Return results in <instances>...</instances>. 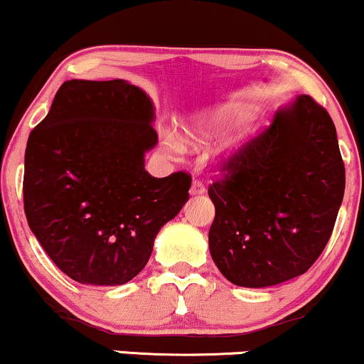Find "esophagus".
<instances>
[{
  "label": "esophagus",
  "instance_id": "esophagus-1",
  "mask_svg": "<svg viewBox=\"0 0 364 364\" xmlns=\"http://www.w3.org/2000/svg\"><path fill=\"white\" fill-rule=\"evenodd\" d=\"M205 190H206V188H205L201 179H193L191 190H190L191 195H201V193H205Z\"/></svg>",
  "mask_w": 364,
  "mask_h": 364
}]
</instances>
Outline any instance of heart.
I'll return each instance as SVG.
<instances>
[{"instance_id":"obj_1","label":"heart","mask_w":364,"mask_h":364,"mask_svg":"<svg viewBox=\"0 0 364 364\" xmlns=\"http://www.w3.org/2000/svg\"><path fill=\"white\" fill-rule=\"evenodd\" d=\"M242 116V112L235 107H227L220 110L216 116L210 119L208 122L201 124L200 129H196L195 132H191V137L196 141H206L218 134V132L225 131V129L232 126L233 122L238 121V117Z\"/></svg>"}]
</instances>
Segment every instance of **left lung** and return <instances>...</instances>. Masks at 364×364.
<instances>
[{
  "label": "left lung",
  "instance_id": "1",
  "mask_svg": "<svg viewBox=\"0 0 364 364\" xmlns=\"http://www.w3.org/2000/svg\"><path fill=\"white\" fill-rule=\"evenodd\" d=\"M208 188L210 252L230 282L269 287L319 259L341 206L346 173L331 116L311 95L233 151Z\"/></svg>",
  "mask_w": 364,
  "mask_h": 364
}]
</instances>
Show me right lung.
<instances>
[{"label":"right lung","mask_w":364,"mask_h":364,"mask_svg":"<svg viewBox=\"0 0 364 364\" xmlns=\"http://www.w3.org/2000/svg\"><path fill=\"white\" fill-rule=\"evenodd\" d=\"M153 104L124 80H67L30 132L23 205L31 232L75 282L121 285L148 264L154 238L190 198L191 174L154 178Z\"/></svg>","instance_id":"add662e5"}]
</instances>
